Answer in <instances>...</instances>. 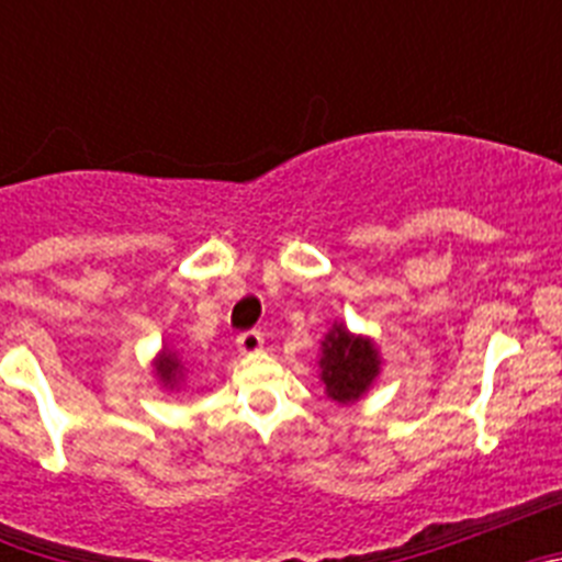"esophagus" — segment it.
Instances as JSON below:
<instances>
[{"label": "esophagus", "mask_w": 562, "mask_h": 562, "mask_svg": "<svg viewBox=\"0 0 562 562\" xmlns=\"http://www.w3.org/2000/svg\"><path fill=\"white\" fill-rule=\"evenodd\" d=\"M261 346H265V335H261L258 329L241 331V335L236 337V349L241 351V355H258Z\"/></svg>", "instance_id": "34e87169"}]
</instances>
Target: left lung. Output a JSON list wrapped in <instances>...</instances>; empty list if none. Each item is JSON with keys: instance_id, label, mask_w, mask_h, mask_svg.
<instances>
[{"instance_id": "1", "label": "left lung", "mask_w": 562, "mask_h": 562, "mask_svg": "<svg viewBox=\"0 0 562 562\" xmlns=\"http://www.w3.org/2000/svg\"><path fill=\"white\" fill-rule=\"evenodd\" d=\"M321 382L324 394L337 405H355L382 374V357L369 335H355L342 321H335L321 340Z\"/></svg>"}]
</instances>
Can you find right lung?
Wrapping results in <instances>:
<instances>
[{"instance_id":"right-lung-1","label":"right lung","mask_w":562,"mask_h":562,"mask_svg":"<svg viewBox=\"0 0 562 562\" xmlns=\"http://www.w3.org/2000/svg\"><path fill=\"white\" fill-rule=\"evenodd\" d=\"M151 369L157 382H160L166 391H180L182 385H186V362H182V357L177 355V351L168 349V346H162V349L157 351V357L151 360Z\"/></svg>"}]
</instances>
